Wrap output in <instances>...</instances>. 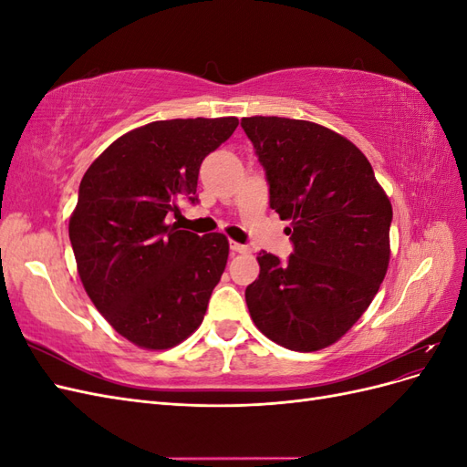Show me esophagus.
<instances>
[{
    "mask_svg": "<svg viewBox=\"0 0 467 467\" xmlns=\"http://www.w3.org/2000/svg\"><path fill=\"white\" fill-rule=\"evenodd\" d=\"M230 249H232V253H242V255H245V253H249V251H251V249H249V245L235 244V242H232V244H230Z\"/></svg>",
    "mask_w": 467,
    "mask_h": 467,
    "instance_id": "34e87169",
    "label": "esophagus"
}]
</instances>
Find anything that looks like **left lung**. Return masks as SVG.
I'll return each instance as SVG.
<instances>
[{"instance_id":"left-lung-1","label":"left lung","mask_w":467,"mask_h":467,"mask_svg":"<svg viewBox=\"0 0 467 467\" xmlns=\"http://www.w3.org/2000/svg\"><path fill=\"white\" fill-rule=\"evenodd\" d=\"M242 129L294 245L286 263L259 253V278L245 290L251 319L280 347L325 348L360 319L386 276L389 199L366 155L321 124L249 117Z\"/></svg>"}]
</instances>
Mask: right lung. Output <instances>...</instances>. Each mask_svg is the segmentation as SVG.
<instances>
[{"mask_svg": "<svg viewBox=\"0 0 467 467\" xmlns=\"http://www.w3.org/2000/svg\"><path fill=\"white\" fill-rule=\"evenodd\" d=\"M235 117L155 120L115 140L83 175L69 242L88 296L130 343L163 350L204 319L228 263V237L167 223L199 202L201 163Z\"/></svg>", "mask_w": 467, "mask_h": 467, "instance_id": "right-lung-1", "label": "right lung"}]
</instances>
